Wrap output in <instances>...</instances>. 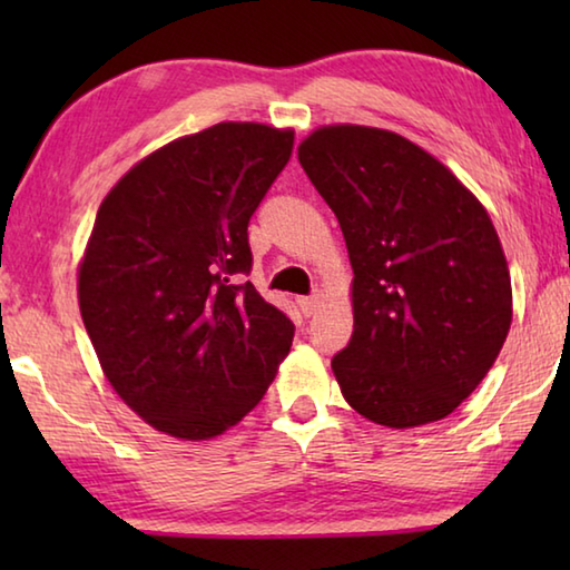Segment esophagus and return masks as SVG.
<instances>
[{"label":"esophagus","instance_id":"34e87169","mask_svg":"<svg viewBox=\"0 0 570 570\" xmlns=\"http://www.w3.org/2000/svg\"><path fill=\"white\" fill-rule=\"evenodd\" d=\"M322 302V294H308V296H298V308H302L304 316H312L316 312V306Z\"/></svg>","mask_w":570,"mask_h":570}]
</instances>
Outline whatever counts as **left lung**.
<instances>
[{"label":"left lung","instance_id":"left-lung-1","mask_svg":"<svg viewBox=\"0 0 570 570\" xmlns=\"http://www.w3.org/2000/svg\"><path fill=\"white\" fill-rule=\"evenodd\" d=\"M354 268V332L334 354L344 400L384 428L470 397L513 320L503 246L480 200L397 132L330 125L298 146Z\"/></svg>","mask_w":570,"mask_h":570}]
</instances>
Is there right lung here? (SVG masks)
<instances>
[{"label":"right lung","instance_id":"right-lung-1","mask_svg":"<svg viewBox=\"0 0 570 570\" xmlns=\"http://www.w3.org/2000/svg\"><path fill=\"white\" fill-rule=\"evenodd\" d=\"M292 150V130L218 122L140 160L95 218L85 330L115 392L173 438L234 428L292 350V320L244 282L248 220Z\"/></svg>","mask_w":570,"mask_h":570}]
</instances>
